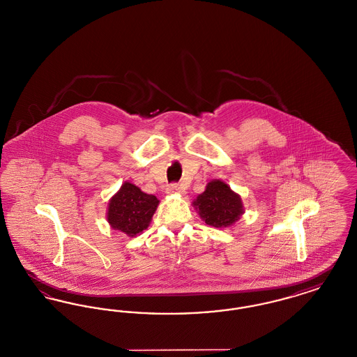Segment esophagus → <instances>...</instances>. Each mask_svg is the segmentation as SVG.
Returning a JSON list of instances; mask_svg holds the SVG:
<instances>
[{
    "label": "esophagus",
    "instance_id": "1",
    "mask_svg": "<svg viewBox=\"0 0 357 357\" xmlns=\"http://www.w3.org/2000/svg\"><path fill=\"white\" fill-rule=\"evenodd\" d=\"M167 192H169V194H185V188L181 186V185L172 183V185L167 187Z\"/></svg>",
    "mask_w": 357,
    "mask_h": 357
}]
</instances>
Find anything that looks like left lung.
Instances as JSON below:
<instances>
[{
    "mask_svg": "<svg viewBox=\"0 0 357 357\" xmlns=\"http://www.w3.org/2000/svg\"><path fill=\"white\" fill-rule=\"evenodd\" d=\"M192 204L207 225L218 229L231 226L245 211L241 197L220 179L208 182Z\"/></svg>",
    "mask_w": 357,
    "mask_h": 357,
    "instance_id": "8db88e82",
    "label": "left lung"
}]
</instances>
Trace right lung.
I'll list each match as a JSON object with an SVG mask.
<instances>
[{"label":"right lung","mask_w":357,"mask_h":357,"mask_svg":"<svg viewBox=\"0 0 357 357\" xmlns=\"http://www.w3.org/2000/svg\"><path fill=\"white\" fill-rule=\"evenodd\" d=\"M158 204L159 201L155 195L146 194L135 185L124 182L108 204L107 221L114 230L135 237L149 227Z\"/></svg>","instance_id":"add662e5"}]
</instances>
